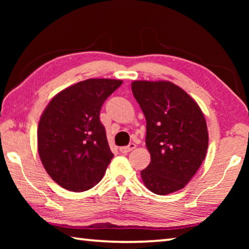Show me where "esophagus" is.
<instances>
[{"instance_id":"34e87169","label":"esophagus","mask_w":249,"mask_h":249,"mask_svg":"<svg viewBox=\"0 0 249 249\" xmlns=\"http://www.w3.org/2000/svg\"><path fill=\"white\" fill-rule=\"evenodd\" d=\"M135 147H136V145H135L134 142H130V144L127 145V146L120 147V151L122 154H127V153H129V151H132L133 149H135Z\"/></svg>"}]
</instances>
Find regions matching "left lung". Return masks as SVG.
Returning a JSON list of instances; mask_svg holds the SVG:
<instances>
[{
  "mask_svg": "<svg viewBox=\"0 0 249 249\" xmlns=\"http://www.w3.org/2000/svg\"><path fill=\"white\" fill-rule=\"evenodd\" d=\"M132 91L146 117L151 158L142 179L156 195L178 191L205 158L209 134L203 113L187 92L169 81H134Z\"/></svg>",
  "mask_w": 249,
  "mask_h": 249,
  "instance_id": "1",
  "label": "left lung"
}]
</instances>
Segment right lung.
I'll return each mask as SVG.
<instances>
[{
    "instance_id": "obj_1",
    "label": "right lung",
    "mask_w": 249,
    "mask_h": 249,
    "mask_svg": "<svg viewBox=\"0 0 249 249\" xmlns=\"http://www.w3.org/2000/svg\"><path fill=\"white\" fill-rule=\"evenodd\" d=\"M122 80L88 79L54 96L40 117L38 154L47 174L73 192L93 188L113 158L100 121L103 103Z\"/></svg>"
}]
</instances>
